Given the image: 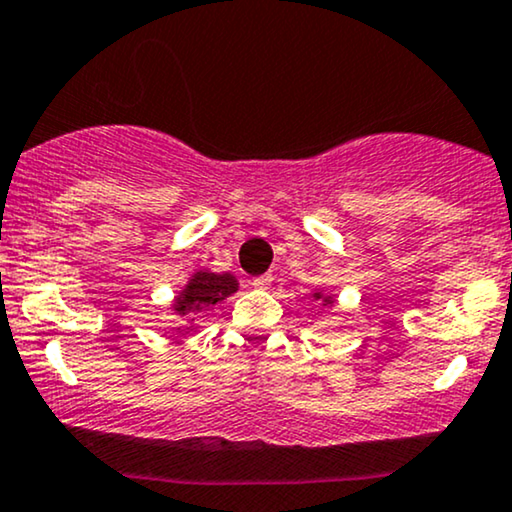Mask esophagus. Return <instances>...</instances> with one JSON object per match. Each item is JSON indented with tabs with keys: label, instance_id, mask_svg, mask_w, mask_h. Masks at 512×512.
Listing matches in <instances>:
<instances>
[{
	"label": "esophagus",
	"instance_id": "obj_1",
	"mask_svg": "<svg viewBox=\"0 0 512 512\" xmlns=\"http://www.w3.org/2000/svg\"><path fill=\"white\" fill-rule=\"evenodd\" d=\"M271 281H274V278H271L269 274H264V276L252 278V286H255L257 290H267L271 286Z\"/></svg>",
	"mask_w": 512,
	"mask_h": 512
}]
</instances>
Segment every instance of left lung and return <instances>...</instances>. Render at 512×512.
<instances>
[{
	"label": "left lung",
	"instance_id": "8db88e82",
	"mask_svg": "<svg viewBox=\"0 0 512 512\" xmlns=\"http://www.w3.org/2000/svg\"><path fill=\"white\" fill-rule=\"evenodd\" d=\"M312 302H321L323 307H328V309H333L335 307V295H331V293H323V290H312Z\"/></svg>",
	"mask_w": 512,
	"mask_h": 512
}]
</instances>
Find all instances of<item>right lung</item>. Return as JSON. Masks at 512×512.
<instances>
[{
  "label": "right lung",
  "mask_w": 512,
  "mask_h": 512,
  "mask_svg": "<svg viewBox=\"0 0 512 512\" xmlns=\"http://www.w3.org/2000/svg\"><path fill=\"white\" fill-rule=\"evenodd\" d=\"M238 290V278L231 271H217L210 269H196L186 281V286L179 290L177 297L172 300V314L179 319L193 321V314L205 312V309L215 307V304L224 302L226 297L234 295ZM181 333V328H174Z\"/></svg>",
  "instance_id": "1"
}]
</instances>
